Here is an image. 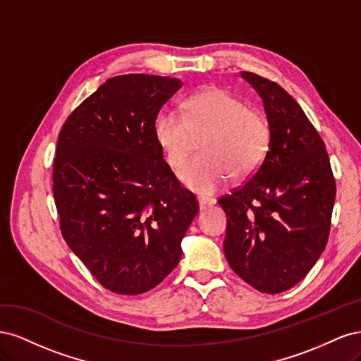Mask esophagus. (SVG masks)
<instances>
[{"mask_svg":"<svg viewBox=\"0 0 361 361\" xmlns=\"http://www.w3.org/2000/svg\"><path fill=\"white\" fill-rule=\"evenodd\" d=\"M211 204H212V200L199 199V207H200V211H203V209H207V207H209Z\"/></svg>","mask_w":361,"mask_h":361,"instance_id":"esophagus-1","label":"esophagus"}]
</instances>
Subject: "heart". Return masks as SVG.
Returning a JSON list of instances; mask_svg holds the SVG:
<instances>
[{"label": "heart", "instance_id": "1", "mask_svg": "<svg viewBox=\"0 0 361 361\" xmlns=\"http://www.w3.org/2000/svg\"><path fill=\"white\" fill-rule=\"evenodd\" d=\"M203 138V155L185 164L182 183L202 197L220 191L235 174L244 179L264 164L272 138L268 117L247 101L218 85L191 94L183 117L166 111L157 120L155 138L173 170L190 157L195 138Z\"/></svg>", "mask_w": 361, "mask_h": 361}]
</instances>
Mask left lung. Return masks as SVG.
<instances>
[{
  "label": "left lung",
  "instance_id": "1",
  "mask_svg": "<svg viewBox=\"0 0 361 361\" xmlns=\"http://www.w3.org/2000/svg\"><path fill=\"white\" fill-rule=\"evenodd\" d=\"M264 101L272 138L251 178L218 200L227 215L224 255L250 286L280 293L301 281L329 241L336 180L325 143L277 82L241 72Z\"/></svg>",
  "mask_w": 361,
  "mask_h": 361
}]
</instances>
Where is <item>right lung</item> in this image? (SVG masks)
I'll return each instance as SVG.
<instances>
[{
    "mask_svg": "<svg viewBox=\"0 0 361 361\" xmlns=\"http://www.w3.org/2000/svg\"><path fill=\"white\" fill-rule=\"evenodd\" d=\"M182 85L170 76H114L59 134L52 191L61 235L114 293L158 286L179 264L180 241L199 212L155 138L159 110Z\"/></svg>",
    "mask_w": 361,
    "mask_h": 361,
    "instance_id": "add662e5",
    "label": "right lung"
}]
</instances>
